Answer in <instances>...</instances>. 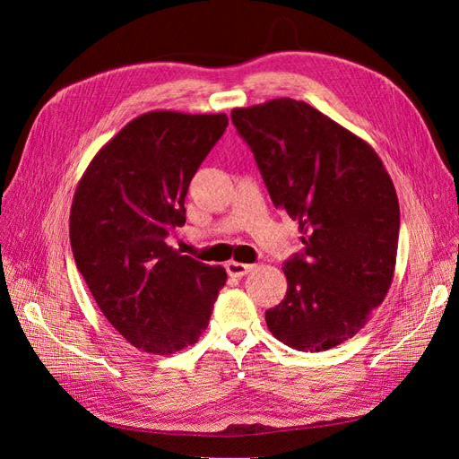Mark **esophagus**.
<instances>
[{
  "instance_id": "34e87169",
  "label": "esophagus",
  "mask_w": 459,
  "mask_h": 459,
  "mask_svg": "<svg viewBox=\"0 0 459 459\" xmlns=\"http://www.w3.org/2000/svg\"><path fill=\"white\" fill-rule=\"evenodd\" d=\"M251 270H253L251 264H243V262H235V260L226 262V272H228L231 277H243V275H247Z\"/></svg>"
}]
</instances>
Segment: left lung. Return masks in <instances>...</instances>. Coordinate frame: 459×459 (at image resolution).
<instances>
[{
    "label": "left lung",
    "mask_w": 459,
    "mask_h": 459,
    "mask_svg": "<svg viewBox=\"0 0 459 459\" xmlns=\"http://www.w3.org/2000/svg\"><path fill=\"white\" fill-rule=\"evenodd\" d=\"M272 203L299 221L302 253L285 262L287 295L266 312L272 335L322 352L352 339L391 289L400 206L373 147L304 101L231 110Z\"/></svg>",
    "instance_id": "8db88e82"
}]
</instances>
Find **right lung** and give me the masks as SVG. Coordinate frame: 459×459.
<instances>
[{"label":"right lung","mask_w":459,"mask_h":459,"mask_svg":"<svg viewBox=\"0 0 459 459\" xmlns=\"http://www.w3.org/2000/svg\"><path fill=\"white\" fill-rule=\"evenodd\" d=\"M228 117L149 110L108 140L71 206L76 266L120 335L151 354L195 344L228 273L179 255L166 235L186 224V195Z\"/></svg>","instance_id":"add662e5"}]
</instances>
